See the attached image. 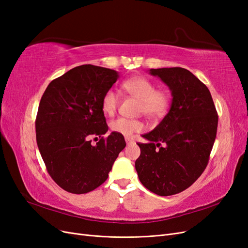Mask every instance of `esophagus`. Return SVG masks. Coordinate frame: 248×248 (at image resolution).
<instances>
[{"label": "esophagus", "instance_id": "1", "mask_svg": "<svg viewBox=\"0 0 248 248\" xmlns=\"http://www.w3.org/2000/svg\"><path fill=\"white\" fill-rule=\"evenodd\" d=\"M125 140H126L127 145H130V144H133V142H134V140L132 138H125Z\"/></svg>", "mask_w": 248, "mask_h": 248}]
</instances>
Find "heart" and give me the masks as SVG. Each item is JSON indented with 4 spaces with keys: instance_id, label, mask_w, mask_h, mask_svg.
I'll return each mask as SVG.
<instances>
[{
    "instance_id": "1",
    "label": "heart",
    "mask_w": 248,
    "mask_h": 248,
    "mask_svg": "<svg viewBox=\"0 0 248 248\" xmlns=\"http://www.w3.org/2000/svg\"><path fill=\"white\" fill-rule=\"evenodd\" d=\"M122 88L125 92L140 101V112L149 118L158 119L168 114L170 107V94L164 90H156L152 80L144 77H133L123 81ZM119 106V97L112 90H108L101 99V108L104 114L112 115ZM144 128L140 120L118 118L110 123V129L124 137H130Z\"/></svg>"
}]
</instances>
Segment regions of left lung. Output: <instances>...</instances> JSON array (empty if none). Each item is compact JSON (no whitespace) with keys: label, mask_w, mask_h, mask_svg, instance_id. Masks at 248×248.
I'll list each match as a JSON object with an SVG mask.
<instances>
[{"label":"left lung","mask_w":248,"mask_h":248,"mask_svg":"<svg viewBox=\"0 0 248 248\" xmlns=\"http://www.w3.org/2000/svg\"><path fill=\"white\" fill-rule=\"evenodd\" d=\"M171 92L167 116L142 136L136 170L141 184L158 196L188 188L205 170L216 138L218 116L206 85L181 67L150 69Z\"/></svg>","instance_id":"obj_1"}]
</instances>
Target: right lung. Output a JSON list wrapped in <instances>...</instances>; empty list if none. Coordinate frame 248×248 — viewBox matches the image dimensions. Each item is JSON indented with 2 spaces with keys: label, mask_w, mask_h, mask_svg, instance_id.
I'll list each match as a JSON object with an SVG mask.
<instances>
[{
  "label": "right lung",
  "mask_w": 248,
  "mask_h": 248,
  "mask_svg": "<svg viewBox=\"0 0 248 248\" xmlns=\"http://www.w3.org/2000/svg\"><path fill=\"white\" fill-rule=\"evenodd\" d=\"M118 78L112 69L78 66L51 80L41 97L37 145L49 176L66 191L82 194L100 186L126 146L122 134L102 137L108 126L101 99ZM92 136L101 138L95 146Z\"/></svg>",
  "instance_id": "1"
}]
</instances>
